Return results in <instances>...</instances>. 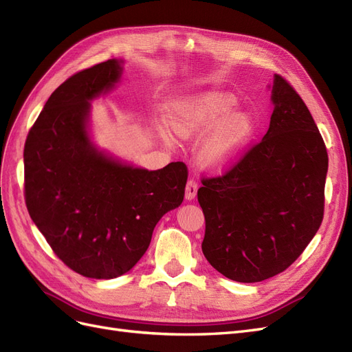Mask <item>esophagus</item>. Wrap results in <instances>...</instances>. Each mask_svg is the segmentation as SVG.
<instances>
[{
  "instance_id": "esophagus-1",
  "label": "esophagus",
  "mask_w": 352,
  "mask_h": 352,
  "mask_svg": "<svg viewBox=\"0 0 352 352\" xmlns=\"http://www.w3.org/2000/svg\"><path fill=\"white\" fill-rule=\"evenodd\" d=\"M197 189H198V185L194 179H189L188 184H186V189H185V197L186 199H194L195 195H197Z\"/></svg>"
}]
</instances>
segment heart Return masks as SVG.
I'll return each instance as SVG.
<instances>
[{
  "label": "heart",
  "instance_id": "1",
  "mask_svg": "<svg viewBox=\"0 0 352 352\" xmlns=\"http://www.w3.org/2000/svg\"><path fill=\"white\" fill-rule=\"evenodd\" d=\"M238 100L226 92H207L177 102L172 110V129L182 140L207 136L199 148L201 162L223 167L235 160L254 132L247 114H236Z\"/></svg>",
  "mask_w": 352,
  "mask_h": 352
}]
</instances>
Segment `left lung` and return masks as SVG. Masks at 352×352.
Returning a JSON list of instances; mask_svg holds the SVG:
<instances>
[{
	"label": "left lung",
	"instance_id": "1",
	"mask_svg": "<svg viewBox=\"0 0 352 352\" xmlns=\"http://www.w3.org/2000/svg\"><path fill=\"white\" fill-rule=\"evenodd\" d=\"M263 140L220 176H204L202 252L228 279L254 283L282 273L322 225L327 151L305 102L276 74Z\"/></svg>",
	"mask_w": 352,
	"mask_h": 352
}]
</instances>
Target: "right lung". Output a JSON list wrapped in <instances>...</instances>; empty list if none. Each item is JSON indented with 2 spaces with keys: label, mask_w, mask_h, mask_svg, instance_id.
<instances>
[{
  "label": "right lung",
  "mask_w": 352,
  "mask_h": 352,
  "mask_svg": "<svg viewBox=\"0 0 352 352\" xmlns=\"http://www.w3.org/2000/svg\"><path fill=\"white\" fill-rule=\"evenodd\" d=\"M109 60L74 73L51 94L25 144V199L51 250L85 278L129 272L150 247L167 211L182 204V162L148 172L105 157L92 146L89 100L119 80Z\"/></svg>",
  "instance_id": "obj_1"
}]
</instances>
